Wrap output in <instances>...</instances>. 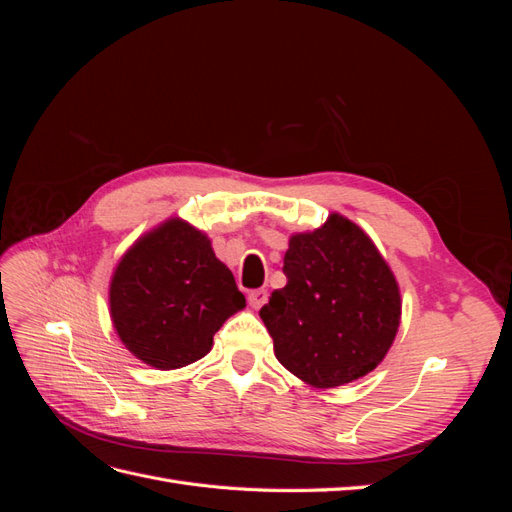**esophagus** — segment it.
<instances>
[{"mask_svg": "<svg viewBox=\"0 0 512 512\" xmlns=\"http://www.w3.org/2000/svg\"><path fill=\"white\" fill-rule=\"evenodd\" d=\"M267 297H269V292L265 288H256V290H252L250 294H247V301H250V305L254 309H260L262 305L267 303Z\"/></svg>", "mask_w": 512, "mask_h": 512, "instance_id": "34e87169", "label": "esophagus"}]
</instances>
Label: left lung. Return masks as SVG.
<instances>
[{
    "instance_id": "obj_1",
    "label": "left lung",
    "mask_w": 512,
    "mask_h": 512,
    "mask_svg": "<svg viewBox=\"0 0 512 512\" xmlns=\"http://www.w3.org/2000/svg\"><path fill=\"white\" fill-rule=\"evenodd\" d=\"M284 275L286 286L260 309L277 361L318 389L376 369L395 339L401 299L365 232L333 213L314 232L290 237Z\"/></svg>"
}]
</instances>
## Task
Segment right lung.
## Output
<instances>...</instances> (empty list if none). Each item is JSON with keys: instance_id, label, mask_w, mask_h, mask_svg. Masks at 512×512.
I'll use <instances>...</instances> for the list:
<instances>
[{"instance_id": "obj_1", "label": "right lung", "mask_w": 512, "mask_h": 512, "mask_svg": "<svg viewBox=\"0 0 512 512\" xmlns=\"http://www.w3.org/2000/svg\"><path fill=\"white\" fill-rule=\"evenodd\" d=\"M108 294L121 342L158 369L203 359L226 318L245 307L211 241L181 220L164 222L130 247Z\"/></svg>"}]
</instances>
